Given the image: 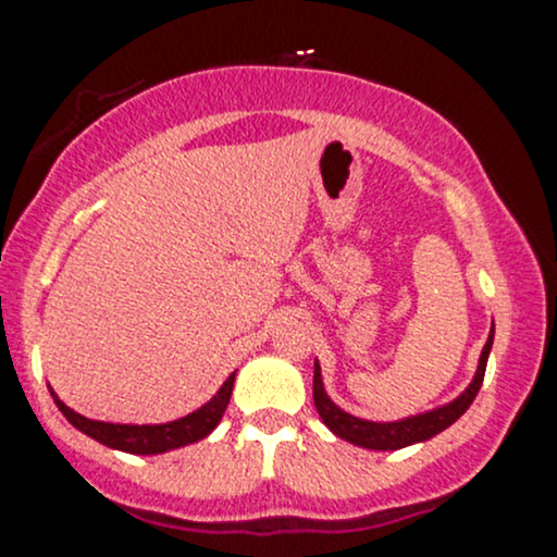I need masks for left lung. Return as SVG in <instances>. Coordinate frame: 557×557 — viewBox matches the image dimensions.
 <instances>
[{
    "label": "left lung",
    "mask_w": 557,
    "mask_h": 557,
    "mask_svg": "<svg viewBox=\"0 0 557 557\" xmlns=\"http://www.w3.org/2000/svg\"><path fill=\"white\" fill-rule=\"evenodd\" d=\"M495 330L491 326V334H487V343L480 352L478 371L470 381V386L459 394L457 399L446 401V405L433 407L428 412L410 414V418L392 420V423H376V420H363L355 418V414L345 412L343 407L334 405L330 394L324 388V379H321V366L319 360H313V405H317L319 418L324 420V425L337 435V438L347 441V444L360 446V448H373V451H397V448L423 444V441L433 438L441 431H446L448 425H454L457 420L470 410V405L478 397L482 379H485V366L487 355H491Z\"/></svg>",
    "instance_id": "obj_1"
}]
</instances>
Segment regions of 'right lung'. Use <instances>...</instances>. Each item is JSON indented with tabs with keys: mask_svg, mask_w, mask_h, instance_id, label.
<instances>
[{
	"mask_svg": "<svg viewBox=\"0 0 557 557\" xmlns=\"http://www.w3.org/2000/svg\"><path fill=\"white\" fill-rule=\"evenodd\" d=\"M233 381H236V371L225 379V384L218 388V394L210 401H205L199 410H194L184 418L171 420V423H158V425H129V423H103V420H90L85 414H79L66 407L62 399L53 394L49 386L53 401H57L59 412L77 428L79 433L90 435L98 444L116 448V451L126 454H139V457H150V454H165L173 448L197 444L210 435L218 428L220 420L227 410V401L233 394Z\"/></svg>",
	"mask_w": 557,
	"mask_h": 557,
	"instance_id": "1",
	"label": "right lung"
}]
</instances>
